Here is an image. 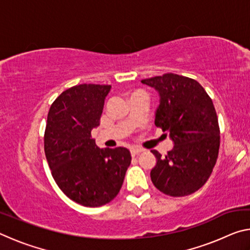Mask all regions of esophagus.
<instances>
[{"mask_svg": "<svg viewBox=\"0 0 250 250\" xmlns=\"http://www.w3.org/2000/svg\"><path fill=\"white\" fill-rule=\"evenodd\" d=\"M142 151H143V150H142V149H139V147H134V149H131V150H130L131 155H132V156L138 155L139 153H141Z\"/></svg>", "mask_w": 250, "mask_h": 250, "instance_id": "1", "label": "esophagus"}]
</instances>
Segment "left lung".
Returning <instances> with one entry per match:
<instances>
[{
  "mask_svg": "<svg viewBox=\"0 0 250 250\" xmlns=\"http://www.w3.org/2000/svg\"><path fill=\"white\" fill-rule=\"evenodd\" d=\"M141 82L159 91L155 125L168 131L174 142L166 158L151 151L156 156L151 180L167 195H189L206 183L218 156L221 131L213 101L195 79L185 76L167 73Z\"/></svg>",
  "mask_w": 250,
  "mask_h": 250,
  "instance_id": "obj_1",
  "label": "left lung"
}]
</instances>
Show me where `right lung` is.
<instances>
[{"label": "right lung", "instance_id": "obj_1", "mask_svg": "<svg viewBox=\"0 0 250 250\" xmlns=\"http://www.w3.org/2000/svg\"><path fill=\"white\" fill-rule=\"evenodd\" d=\"M110 88L95 83L68 88L55 99L47 116L44 150L52 175L66 196L87 207L111 202L131 163L126 147L99 149L91 137Z\"/></svg>", "mask_w": 250, "mask_h": 250}]
</instances>
